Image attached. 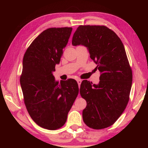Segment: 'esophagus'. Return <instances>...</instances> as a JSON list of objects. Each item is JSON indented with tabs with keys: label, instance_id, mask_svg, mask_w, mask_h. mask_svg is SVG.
Returning <instances> with one entry per match:
<instances>
[{
	"label": "esophagus",
	"instance_id": "34e87169",
	"mask_svg": "<svg viewBox=\"0 0 148 148\" xmlns=\"http://www.w3.org/2000/svg\"><path fill=\"white\" fill-rule=\"evenodd\" d=\"M77 84H78V86H79L80 84H81V83H82V79H77Z\"/></svg>",
	"mask_w": 148,
	"mask_h": 148
}]
</instances>
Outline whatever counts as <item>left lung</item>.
Wrapping results in <instances>:
<instances>
[{"label": "left lung", "instance_id": "left-lung-1", "mask_svg": "<svg viewBox=\"0 0 148 148\" xmlns=\"http://www.w3.org/2000/svg\"><path fill=\"white\" fill-rule=\"evenodd\" d=\"M72 44L86 47L101 72L97 85L83 80L80 86V95L87 102L84 121L94 129L111 126L128 104L132 86V70L123 44L113 31L100 25L79 26Z\"/></svg>", "mask_w": 148, "mask_h": 148}]
</instances>
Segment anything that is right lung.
<instances>
[{
	"instance_id": "add662e5",
	"label": "right lung",
	"mask_w": 148,
	"mask_h": 148,
	"mask_svg": "<svg viewBox=\"0 0 148 148\" xmlns=\"http://www.w3.org/2000/svg\"><path fill=\"white\" fill-rule=\"evenodd\" d=\"M72 31L71 27L45 30L34 40L23 57L20 84L25 104L32 120L46 129L63 126L78 95L76 80L59 83L53 75Z\"/></svg>"
}]
</instances>
